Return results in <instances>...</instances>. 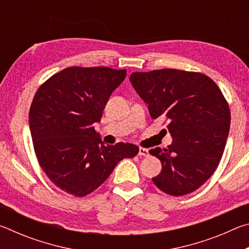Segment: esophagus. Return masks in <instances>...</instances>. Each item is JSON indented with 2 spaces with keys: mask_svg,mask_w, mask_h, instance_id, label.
<instances>
[{
  "mask_svg": "<svg viewBox=\"0 0 249 249\" xmlns=\"http://www.w3.org/2000/svg\"><path fill=\"white\" fill-rule=\"evenodd\" d=\"M138 155L140 156H144V157H147V156H149V153L148 150H147L146 148H140V151H138Z\"/></svg>",
  "mask_w": 249,
  "mask_h": 249,
  "instance_id": "esophagus-1",
  "label": "esophagus"
}]
</instances>
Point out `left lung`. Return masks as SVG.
Wrapping results in <instances>:
<instances>
[{"label": "left lung", "instance_id": "8db88e82", "mask_svg": "<svg viewBox=\"0 0 249 249\" xmlns=\"http://www.w3.org/2000/svg\"><path fill=\"white\" fill-rule=\"evenodd\" d=\"M129 80L172 136L167 148L149 150L162 165L156 187L175 196L196 190L215 171L229 136L231 112L220 88L203 73L177 69L134 72Z\"/></svg>", "mask_w": 249, "mask_h": 249}]
</instances>
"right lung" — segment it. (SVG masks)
Here are the masks:
<instances>
[{"label": "right lung", "instance_id": "obj_1", "mask_svg": "<svg viewBox=\"0 0 249 249\" xmlns=\"http://www.w3.org/2000/svg\"><path fill=\"white\" fill-rule=\"evenodd\" d=\"M126 70L69 67L41 84L29 109V128L41 169L59 189L82 197L99 188L122 159L140 148L105 146L93 124L124 81Z\"/></svg>", "mask_w": 249, "mask_h": 249}]
</instances>
